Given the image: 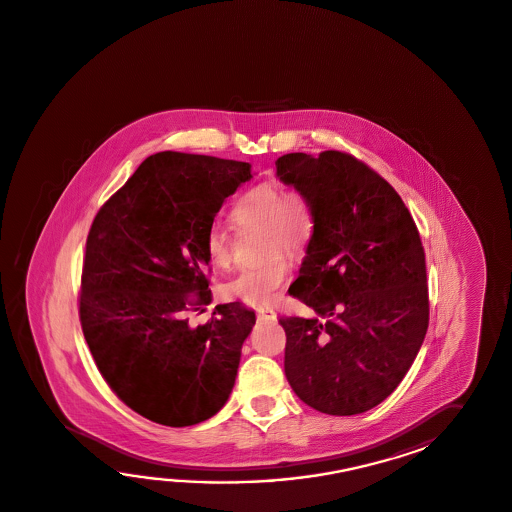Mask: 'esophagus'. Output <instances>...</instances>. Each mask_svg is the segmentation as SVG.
Here are the masks:
<instances>
[{
  "label": "esophagus",
  "instance_id": "34e87169",
  "mask_svg": "<svg viewBox=\"0 0 512 512\" xmlns=\"http://www.w3.org/2000/svg\"><path fill=\"white\" fill-rule=\"evenodd\" d=\"M257 315H259V319H262V321H270V323H273L275 319H277V313H275V310L273 308H264V306H259L257 308Z\"/></svg>",
  "mask_w": 512,
  "mask_h": 512
}]
</instances>
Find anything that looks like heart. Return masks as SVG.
Wrapping results in <instances>:
<instances>
[{
    "label": "heart",
    "instance_id": "heart-1",
    "mask_svg": "<svg viewBox=\"0 0 512 512\" xmlns=\"http://www.w3.org/2000/svg\"><path fill=\"white\" fill-rule=\"evenodd\" d=\"M230 219L240 231L262 228L266 261L246 268L226 284V295L250 306H268L279 299L282 284L292 273V261L282 253L303 255L315 235V213L310 200L299 189L266 180L246 189L233 202ZM204 248L217 268H231L235 262V240L220 224H211Z\"/></svg>",
    "mask_w": 512,
    "mask_h": 512
}]
</instances>
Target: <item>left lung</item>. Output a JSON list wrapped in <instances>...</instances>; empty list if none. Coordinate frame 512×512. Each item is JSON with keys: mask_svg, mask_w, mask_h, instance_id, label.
<instances>
[{"mask_svg": "<svg viewBox=\"0 0 512 512\" xmlns=\"http://www.w3.org/2000/svg\"><path fill=\"white\" fill-rule=\"evenodd\" d=\"M312 204L315 235L290 290L315 317H281L284 374L308 407L354 416L407 376L428 328L425 250L405 202L341 151L277 158Z\"/></svg>", "mask_w": 512, "mask_h": 512, "instance_id": "8db88e82", "label": "left lung"}]
</instances>
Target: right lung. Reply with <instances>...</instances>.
Segmentation results:
<instances>
[{"label": "right lung", "mask_w": 512, "mask_h": 512, "mask_svg": "<svg viewBox=\"0 0 512 512\" xmlns=\"http://www.w3.org/2000/svg\"><path fill=\"white\" fill-rule=\"evenodd\" d=\"M248 162L162 151L96 213L85 242L80 323L105 383L166 427H191L228 401L255 312L211 301L204 237Z\"/></svg>", "instance_id": "1"}]
</instances>
